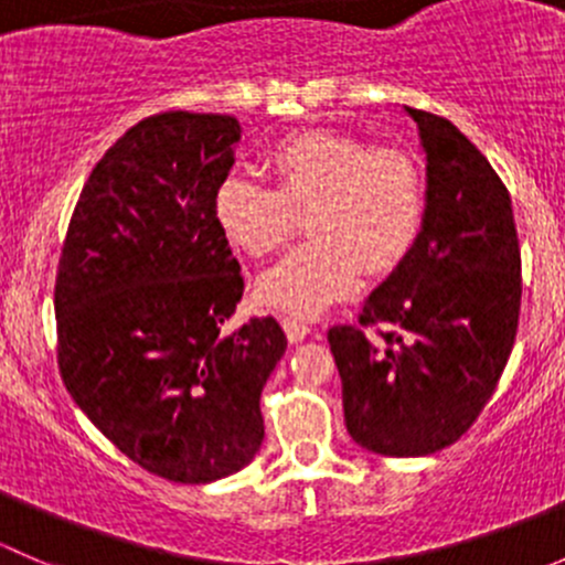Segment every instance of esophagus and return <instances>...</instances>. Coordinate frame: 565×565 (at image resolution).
Masks as SVG:
<instances>
[{
    "instance_id": "1",
    "label": "esophagus",
    "mask_w": 565,
    "mask_h": 565,
    "mask_svg": "<svg viewBox=\"0 0 565 565\" xmlns=\"http://www.w3.org/2000/svg\"><path fill=\"white\" fill-rule=\"evenodd\" d=\"M284 333H287L289 344H298V341H303L306 335L311 333V324L300 322V319H284Z\"/></svg>"
}]
</instances>
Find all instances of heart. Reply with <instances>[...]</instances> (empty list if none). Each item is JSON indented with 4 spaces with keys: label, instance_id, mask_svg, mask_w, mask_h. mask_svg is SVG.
Instances as JSON below:
<instances>
[{
    "label": "heart",
    "instance_id": "b5f03b06",
    "mask_svg": "<svg viewBox=\"0 0 565 565\" xmlns=\"http://www.w3.org/2000/svg\"><path fill=\"white\" fill-rule=\"evenodd\" d=\"M267 163L273 188L232 172L213 193L215 224L256 259L289 241L295 213H309L306 232L315 241L256 281L265 303L317 317L350 298L363 270L391 273L409 254L424 218V177L413 156L333 130H303L281 141Z\"/></svg>",
    "mask_w": 565,
    "mask_h": 565
}]
</instances>
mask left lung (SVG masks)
<instances>
[{
	"mask_svg": "<svg viewBox=\"0 0 565 565\" xmlns=\"http://www.w3.org/2000/svg\"><path fill=\"white\" fill-rule=\"evenodd\" d=\"M426 156V204L409 254L363 303L360 328L328 330L347 431L383 457L457 443L509 363L522 276L511 196L454 122L404 106Z\"/></svg>",
	"mask_w": 565,
	"mask_h": 565,
	"instance_id": "8db88e82",
	"label": "left lung"
}]
</instances>
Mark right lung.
<instances>
[{"label": "right lung", "mask_w": 565, "mask_h": 565, "mask_svg": "<svg viewBox=\"0 0 565 565\" xmlns=\"http://www.w3.org/2000/svg\"><path fill=\"white\" fill-rule=\"evenodd\" d=\"M237 141L230 114L141 119L89 174L56 270L65 388L125 457L177 483L256 457L262 388L287 352L273 317L226 328L243 276L213 193Z\"/></svg>", "instance_id": "1"}]
</instances>
